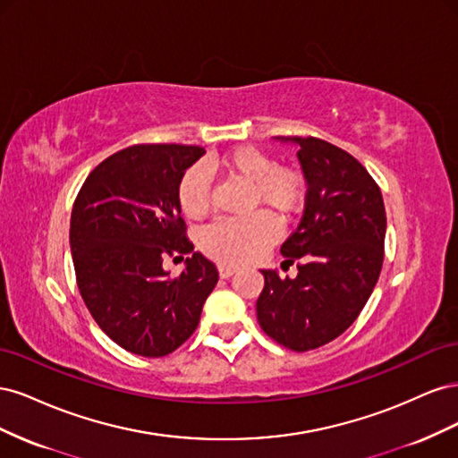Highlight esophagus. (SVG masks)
I'll return each mask as SVG.
<instances>
[{
    "label": "esophagus",
    "instance_id": "obj_1",
    "mask_svg": "<svg viewBox=\"0 0 458 458\" xmlns=\"http://www.w3.org/2000/svg\"><path fill=\"white\" fill-rule=\"evenodd\" d=\"M217 271H219V276H221V279H229L231 275L237 273V267H234V266H227V263H219V266H217Z\"/></svg>",
    "mask_w": 458,
    "mask_h": 458
}]
</instances>
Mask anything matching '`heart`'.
<instances>
[{
  "label": "heart",
  "mask_w": 458,
  "mask_h": 458,
  "mask_svg": "<svg viewBox=\"0 0 458 458\" xmlns=\"http://www.w3.org/2000/svg\"><path fill=\"white\" fill-rule=\"evenodd\" d=\"M214 168L237 175L250 183L248 204H266L276 216L293 217L306 200V182L300 172L276 162L252 145H242L221 155ZM212 199V177L202 164H195L179 177L175 200L179 210L195 219L208 212ZM276 224L267 212H254L242 217H221L200 234L202 250L225 263H246L259 258L275 241Z\"/></svg>",
  "instance_id": "1"
}]
</instances>
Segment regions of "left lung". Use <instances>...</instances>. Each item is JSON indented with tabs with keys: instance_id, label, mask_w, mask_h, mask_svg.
Segmentation results:
<instances>
[{
	"instance_id": "1",
	"label": "left lung",
	"mask_w": 458,
	"mask_h": 458,
	"mask_svg": "<svg viewBox=\"0 0 458 458\" xmlns=\"http://www.w3.org/2000/svg\"><path fill=\"white\" fill-rule=\"evenodd\" d=\"M300 147L306 210L281 246L296 279L261 269L258 323L275 342L310 352L338 338L365 308L384 261L382 192L350 152L317 137H276Z\"/></svg>"
}]
</instances>
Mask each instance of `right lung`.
Returning <instances> with one entry per match:
<instances>
[{"instance_id":"right-lung-1","label":"right lung","mask_w":458,"mask_h":458,"mask_svg":"<svg viewBox=\"0 0 458 458\" xmlns=\"http://www.w3.org/2000/svg\"><path fill=\"white\" fill-rule=\"evenodd\" d=\"M192 145H133L88 175L71 217L80 294L120 348L143 357L175 352L197 330L217 269L187 239L175 187L202 155ZM186 269L170 277L165 255Z\"/></svg>"}]
</instances>
